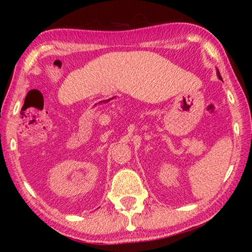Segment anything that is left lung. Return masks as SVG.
I'll return each instance as SVG.
<instances>
[{
    "label": "left lung",
    "instance_id": "left-lung-1",
    "mask_svg": "<svg viewBox=\"0 0 252 252\" xmlns=\"http://www.w3.org/2000/svg\"><path fill=\"white\" fill-rule=\"evenodd\" d=\"M217 75H218V78H219L220 80H222V79H221V75H220V73H219V70H218V69H217Z\"/></svg>",
    "mask_w": 252,
    "mask_h": 252
}]
</instances>
